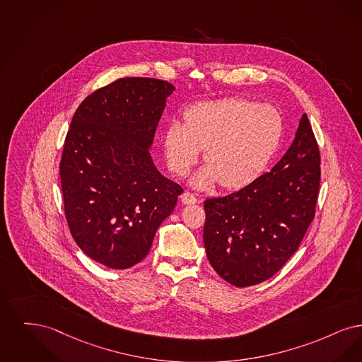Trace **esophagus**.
I'll return each instance as SVG.
<instances>
[{
	"label": "esophagus",
	"mask_w": 362,
	"mask_h": 362,
	"mask_svg": "<svg viewBox=\"0 0 362 362\" xmlns=\"http://www.w3.org/2000/svg\"><path fill=\"white\" fill-rule=\"evenodd\" d=\"M181 202H182V204L185 205L196 204V203H197V199H196L194 194H192V193H189V192H185V193H182V196H181Z\"/></svg>",
	"instance_id": "1"
}]
</instances>
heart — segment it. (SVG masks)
<instances>
[{"instance_id": "heart-1", "label": "heart", "mask_w": 362, "mask_h": 362, "mask_svg": "<svg viewBox=\"0 0 362 362\" xmlns=\"http://www.w3.org/2000/svg\"><path fill=\"white\" fill-rule=\"evenodd\" d=\"M281 136L283 119L274 107L230 97L190 107L184 124L174 120L166 127L163 150L172 172L184 177L204 148L206 163L192 177L193 188L221 182L239 189L265 170Z\"/></svg>"}]
</instances>
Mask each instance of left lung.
Listing matches in <instances>:
<instances>
[{
    "label": "left lung",
    "instance_id": "obj_1",
    "mask_svg": "<svg viewBox=\"0 0 362 362\" xmlns=\"http://www.w3.org/2000/svg\"><path fill=\"white\" fill-rule=\"evenodd\" d=\"M320 156L304 113L295 139L269 173L205 200L204 246L215 272L239 288L276 274L314 219Z\"/></svg>",
    "mask_w": 362,
    "mask_h": 362
}]
</instances>
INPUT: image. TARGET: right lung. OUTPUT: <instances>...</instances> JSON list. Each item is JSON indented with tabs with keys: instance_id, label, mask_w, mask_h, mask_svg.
I'll return each mask as SVG.
<instances>
[{
	"instance_id": "right-lung-1",
	"label": "right lung",
	"mask_w": 362,
	"mask_h": 362,
	"mask_svg": "<svg viewBox=\"0 0 362 362\" xmlns=\"http://www.w3.org/2000/svg\"><path fill=\"white\" fill-rule=\"evenodd\" d=\"M173 92L160 79H117L73 116L59 166L64 214L79 249L104 267L141 262L182 193L150 154Z\"/></svg>"
}]
</instances>
